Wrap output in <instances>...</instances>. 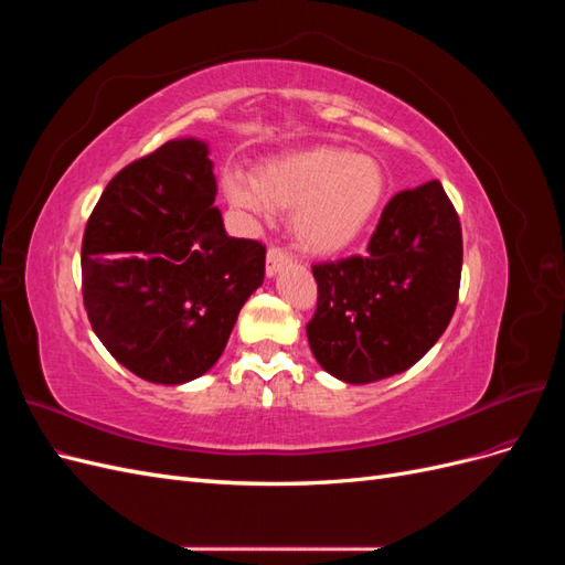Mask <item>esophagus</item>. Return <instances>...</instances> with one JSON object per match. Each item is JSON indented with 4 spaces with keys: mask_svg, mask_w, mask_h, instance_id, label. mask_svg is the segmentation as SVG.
I'll use <instances>...</instances> for the list:
<instances>
[{
    "mask_svg": "<svg viewBox=\"0 0 565 565\" xmlns=\"http://www.w3.org/2000/svg\"><path fill=\"white\" fill-rule=\"evenodd\" d=\"M287 264H289V256L280 247H270L268 254H266V276L268 278L278 276L280 268L287 266Z\"/></svg>",
    "mask_w": 565,
    "mask_h": 565,
    "instance_id": "esophagus-1",
    "label": "esophagus"
}]
</instances>
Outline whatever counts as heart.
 Here are the masks:
<instances>
[{"label":"heart","instance_id":"1","mask_svg":"<svg viewBox=\"0 0 565 565\" xmlns=\"http://www.w3.org/2000/svg\"><path fill=\"white\" fill-rule=\"evenodd\" d=\"M224 195L235 210L266 218L268 210L292 214L289 231L301 252L337 256L374 226L388 177L380 160L339 146H311L262 164L254 179L228 174Z\"/></svg>","mask_w":565,"mask_h":565}]
</instances>
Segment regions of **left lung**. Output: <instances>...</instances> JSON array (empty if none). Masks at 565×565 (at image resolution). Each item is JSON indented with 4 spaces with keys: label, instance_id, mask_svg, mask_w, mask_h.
Wrapping results in <instances>:
<instances>
[{
    "label": "left lung",
    "instance_id": "1",
    "mask_svg": "<svg viewBox=\"0 0 565 565\" xmlns=\"http://www.w3.org/2000/svg\"><path fill=\"white\" fill-rule=\"evenodd\" d=\"M461 276L459 218L438 181L393 195L365 256L316 264L306 324L324 372L370 384L413 367L446 332Z\"/></svg>",
    "mask_w": 565,
    "mask_h": 565
}]
</instances>
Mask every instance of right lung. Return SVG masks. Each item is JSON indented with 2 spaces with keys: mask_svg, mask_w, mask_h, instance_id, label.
Segmentation results:
<instances>
[{
  "mask_svg": "<svg viewBox=\"0 0 565 565\" xmlns=\"http://www.w3.org/2000/svg\"><path fill=\"white\" fill-rule=\"evenodd\" d=\"M210 146L174 139L113 177L82 241V295L96 337L152 384L212 370L264 282L266 247L231 237Z\"/></svg>",
  "mask_w": 565,
  "mask_h": 565,
  "instance_id": "right-lung-1",
  "label": "right lung"
}]
</instances>
